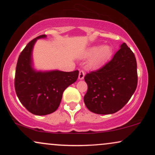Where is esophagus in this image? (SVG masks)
I'll use <instances>...</instances> for the list:
<instances>
[{"label": "esophagus", "instance_id": "esophagus-1", "mask_svg": "<svg viewBox=\"0 0 155 155\" xmlns=\"http://www.w3.org/2000/svg\"><path fill=\"white\" fill-rule=\"evenodd\" d=\"M84 72L83 71H79V80H82L84 78Z\"/></svg>", "mask_w": 155, "mask_h": 155}]
</instances>
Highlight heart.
I'll use <instances>...</instances> for the list:
<instances>
[{
  "label": "heart",
  "instance_id": "1",
  "mask_svg": "<svg viewBox=\"0 0 155 155\" xmlns=\"http://www.w3.org/2000/svg\"><path fill=\"white\" fill-rule=\"evenodd\" d=\"M113 54V49L110 45H96L87 48L81 55L83 59L92 58L89 66L92 70H99L108 63Z\"/></svg>",
  "mask_w": 155,
  "mask_h": 155
}]
</instances>
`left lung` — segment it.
Here are the masks:
<instances>
[{
	"instance_id": "left-lung-1",
	"label": "left lung",
	"mask_w": 155,
	"mask_h": 155,
	"mask_svg": "<svg viewBox=\"0 0 155 155\" xmlns=\"http://www.w3.org/2000/svg\"><path fill=\"white\" fill-rule=\"evenodd\" d=\"M87 92L84 97L85 106L97 114L116 113L128 102L138 83L135 55L127 44L120 49L109 63L84 77Z\"/></svg>"
}]
</instances>
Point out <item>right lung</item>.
Returning a JSON list of instances; mask_svg holds the SVG:
<instances>
[{
  "label": "right lung",
  "instance_id": "add662e5",
  "mask_svg": "<svg viewBox=\"0 0 155 155\" xmlns=\"http://www.w3.org/2000/svg\"><path fill=\"white\" fill-rule=\"evenodd\" d=\"M39 35L30 41L19 54L15 73V90L19 101L28 111L42 116L59 107L64 90L77 80L79 71H38L34 68L33 51Z\"/></svg>",
  "mask_w": 155,
  "mask_h": 155
}]
</instances>
